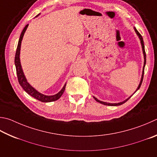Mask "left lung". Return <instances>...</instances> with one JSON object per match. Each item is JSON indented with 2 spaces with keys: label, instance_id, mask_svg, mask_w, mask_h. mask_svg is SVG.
I'll return each instance as SVG.
<instances>
[{
  "label": "left lung",
  "instance_id": "obj_1",
  "mask_svg": "<svg viewBox=\"0 0 157 157\" xmlns=\"http://www.w3.org/2000/svg\"><path fill=\"white\" fill-rule=\"evenodd\" d=\"M135 31H136V34H137V35H138L139 39H140V40H141V46H142V49H143V53H144V68H143V73H142V76H141V79L140 84H139V86H138V88H137V89H136V91L135 92V93L136 92V91H137V90H139V88L141 87V84H142V82H143L144 75V68H145V66H146V51H145V47H144V40H143V38H142L141 35L140 33H139V31H138L137 30H136V28H135ZM130 98H131V96L129 98H128V99H126V100H125V101H122V102H120V103H117V104H110V103H106V102H104V101H99V100H98V99L95 98V97H94V99H95L97 101L99 102V103H101V104H104V105H106V106H119V105L123 104H124V103H125V102L127 101L128 100V99H129Z\"/></svg>",
  "mask_w": 157,
  "mask_h": 157
}]
</instances>
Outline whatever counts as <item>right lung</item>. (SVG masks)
<instances>
[{
  "instance_id": "obj_1",
  "label": "right lung",
  "mask_w": 157,
  "mask_h": 157,
  "mask_svg": "<svg viewBox=\"0 0 157 157\" xmlns=\"http://www.w3.org/2000/svg\"><path fill=\"white\" fill-rule=\"evenodd\" d=\"M28 25H27L25 27V28L23 29V30H22V33L21 34V36H20L19 41L18 43V47H17V49H16V55H15V61L14 62H15V66L16 69V73H17V77H18V82L20 85L22 87V88H23V89L26 91L29 95L32 96L33 98H36L39 101H40L42 102H51V101H56L58 100V99H59V98H60V97L62 95V94H63V93L64 92L66 84L64 85V87L62 88V89L59 91L58 93H57L56 95H51V96L44 95L43 94L38 92L35 88H33L29 83H28L26 78H25L23 71H22L21 64V61H20V51H21V45L22 40V38H23L25 32L27 29Z\"/></svg>"
}]
</instances>
